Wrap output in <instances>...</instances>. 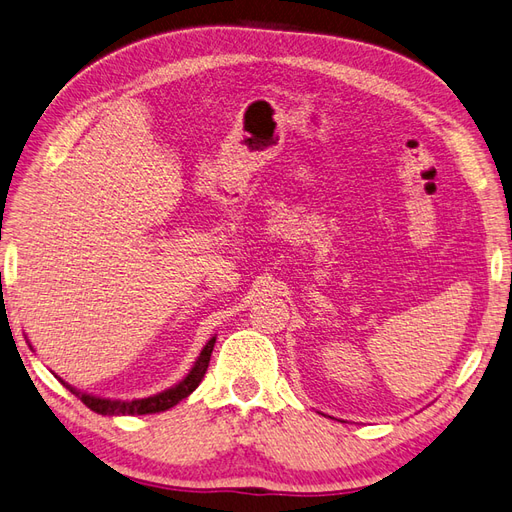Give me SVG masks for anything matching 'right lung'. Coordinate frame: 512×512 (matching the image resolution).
<instances>
[{"instance_id": "right-lung-1", "label": "right lung", "mask_w": 512, "mask_h": 512, "mask_svg": "<svg viewBox=\"0 0 512 512\" xmlns=\"http://www.w3.org/2000/svg\"><path fill=\"white\" fill-rule=\"evenodd\" d=\"M215 339L217 336H213L206 345L202 354H199V358L195 360L193 369L186 373V378L182 382H178L176 386H171V389L162 391L158 395H152V397H143V400H104V397H95V395H86V393H80L78 389H73V386L65 384L67 389L78 397V400L89 406L93 413L97 415H152V413H162V410H169L176 404H180L184 397H189L199 382H202L204 373L208 369V363H210V354H213V347H215Z\"/></svg>"}]
</instances>
